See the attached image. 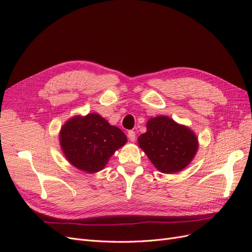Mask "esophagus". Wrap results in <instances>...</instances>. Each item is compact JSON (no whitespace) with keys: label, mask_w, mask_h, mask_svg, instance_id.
Instances as JSON below:
<instances>
[{"label":"esophagus","mask_w":252,"mask_h":252,"mask_svg":"<svg viewBox=\"0 0 252 252\" xmlns=\"http://www.w3.org/2000/svg\"><path fill=\"white\" fill-rule=\"evenodd\" d=\"M128 138L131 142L135 141V132L133 130H129L128 131Z\"/></svg>","instance_id":"1"}]
</instances>
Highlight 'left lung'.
I'll return each instance as SVG.
<instances>
[{
	"instance_id": "1",
	"label": "left lung",
	"mask_w": 252,
	"mask_h": 252,
	"mask_svg": "<svg viewBox=\"0 0 252 252\" xmlns=\"http://www.w3.org/2000/svg\"><path fill=\"white\" fill-rule=\"evenodd\" d=\"M146 127L138 143L158 171L179 172L192 161L199 142L191 129L165 116L151 118Z\"/></svg>"
}]
</instances>
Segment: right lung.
<instances>
[{
  "mask_svg": "<svg viewBox=\"0 0 252 252\" xmlns=\"http://www.w3.org/2000/svg\"><path fill=\"white\" fill-rule=\"evenodd\" d=\"M126 142L125 133L97 113L75 116L60 131L61 148L67 161L88 173L102 170L114 151Z\"/></svg>",
  "mask_w": 252,
  "mask_h": 252,
  "instance_id": "add662e5",
  "label": "right lung"
}]
</instances>
